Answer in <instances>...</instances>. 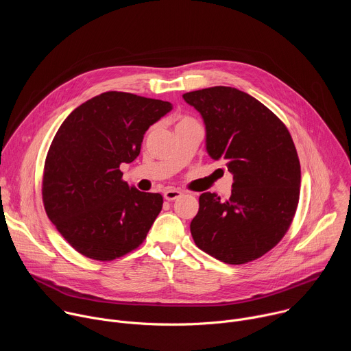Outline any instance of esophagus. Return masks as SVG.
Masks as SVG:
<instances>
[{"label": "esophagus", "mask_w": 351, "mask_h": 351, "mask_svg": "<svg viewBox=\"0 0 351 351\" xmlns=\"http://www.w3.org/2000/svg\"><path fill=\"white\" fill-rule=\"evenodd\" d=\"M180 195H182V191H179L176 189H167L164 191V197H165V199H168V202H173V199L179 198Z\"/></svg>", "instance_id": "34e87169"}]
</instances>
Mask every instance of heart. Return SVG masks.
<instances>
[{"instance_id":"heart-1","label":"heart","mask_w":351,"mask_h":351,"mask_svg":"<svg viewBox=\"0 0 351 351\" xmlns=\"http://www.w3.org/2000/svg\"><path fill=\"white\" fill-rule=\"evenodd\" d=\"M199 123L194 119V118H191V117H187V115H182V117H179L178 118V121H176V125H175V129H182V128H189V126H198ZM152 133V130L148 132V134Z\"/></svg>"}]
</instances>
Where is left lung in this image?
Here are the masks:
<instances>
[{
    "instance_id": "left-lung-1",
    "label": "left lung",
    "mask_w": 351,
    "mask_h": 351,
    "mask_svg": "<svg viewBox=\"0 0 351 351\" xmlns=\"http://www.w3.org/2000/svg\"><path fill=\"white\" fill-rule=\"evenodd\" d=\"M202 114L207 152L233 173L228 199L199 195L190 223L195 245L214 258L240 265L272 250L289 230L300 198V161L286 125L258 99L234 87L183 94Z\"/></svg>"
}]
</instances>
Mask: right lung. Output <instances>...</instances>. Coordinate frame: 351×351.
<instances>
[{"label":"right lung","instance_id":"1","mask_svg":"<svg viewBox=\"0 0 351 351\" xmlns=\"http://www.w3.org/2000/svg\"><path fill=\"white\" fill-rule=\"evenodd\" d=\"M171 110L162 99L107 91L60 126L44 162L43 204L82 256L112 261L144 241L164 198L129 186L119 167L137 158L145 130Z\"/></svg>","mask_w":351,"mask_h":351}]
</instances>
